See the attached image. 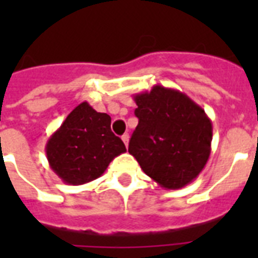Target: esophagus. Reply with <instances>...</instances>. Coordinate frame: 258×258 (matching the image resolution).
<instances>
[{"label": "esophagus", "instance_id": "34e87169", "mask_svg": "<svg viewBox=\"0 0 258 258\" xmlns=\"http://www.w3.org/2000/svg\"><path fill=\"white\" fill-rule=\"evenodd\" d=\"M121 141L124 142L125 147H127V146H128V141H130V135H128V134H124V135L121 137Z\"/></svg>", "mask_w": 258, "mask_h": 258}]
</instances>
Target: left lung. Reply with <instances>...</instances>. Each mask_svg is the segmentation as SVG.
Returning <instances> with one entry per match:
<instances>
[{
	"mask_svg": "<svg viewBox=\"0 0 258 258\" xmlns=\"http://www.w3.org/2000/svg\"><path fill=\"white\" fill-rule=\"evenodd\" d=\"M139 119L128 153L147 175L169 190L184 187L208 163L212 120L202 107L178 89L154 86L134 95Z\"/></svg>",
	"mask_w": 258,
	"mask_h": 258,
	"instance_id": "8db88e82",
	"label": "left lung"
}]
</instances>
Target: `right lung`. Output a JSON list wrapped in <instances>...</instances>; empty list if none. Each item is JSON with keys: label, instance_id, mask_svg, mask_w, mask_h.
<instances>
[{"label": "right lung", "instance_id": "add662e5", "mask_svg": "<svg viewBox=\"0 0 258 258\" xmlns=\"http://www.w3.org/2000/svg\"><path fill=\"white\" fill-rule=\"evenodd\" d=\"M124 143L111 131V116L83 101L46 142L50 169L68 184L96 179L111 161L125 153Z\"/></svg>", "mask_w": 258, "mask_h": 258}]
</instances>
